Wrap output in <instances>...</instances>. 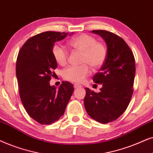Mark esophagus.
<instances>
[{
    "label": "esophagus",
    "mask_w": 153,
    "mask_h": 153,
    "mask_svg": "<svg viewBox=\"0 0 153 153\" xmlns=\"http://www.w3.org/2000/svg\"><path fill=\"white\" fill-rule=\"evenodd\" d=\"M73 87H74V88H78V87H81L82 86H81L80 85H79V84H74V85H73Z\"/></svg>",
    "instance_id": "34e87169"
}]
</instances>
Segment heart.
Masks as SVG:
<instances>
[{"mask_svg": "<svg viewBox=\"0 0 153 153\" xmlns=\"http://www.w3.org/2000/svg\"><path fill=\"white\" fill-rule=\"evenodd\" d=\"M68 45L74 50L82 52L80 66H71L63 71V77L66 80L73 82H82L90 74V68L98 69L104 64L107 58L106 46L102 42L97 41V38L89 34H80L68 42ZM54 59L60 66L67 64L68 53L64 47L56 43L52 48Z\"/></svg>", "mask_w": 153, "mask_h": 153, "instance_id": "1", "label": "heart"}]
</instances>
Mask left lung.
Listing matches in <instances>:
<instances>
[{"mask_svg":"<svg viewBox=\"0 0 153 153\" xmlns=\"http://www.w3.org/2000/svg\"><path fill=\"white\" fill-rule=\"evenodd\" d=\"M104 39L107 58L100 71L93 77L95 83L102 85L99 93L85 88L84 99L88 115L100 123L116 120L126 111L133 94L136 73L133 52L124 39L105 30H93Z\"/></svg>","mask_w":153,"mask_h":153,"instance_id":"left-lung-1","label":"left lung"}]
</instances>
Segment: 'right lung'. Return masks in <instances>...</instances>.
<instances>
[{
	"label": "right lung",
	"instance_id": "obj_1",
	"mask_svg": "<svg viewBox=\"0 0 153 153\" xmlns=\"http://www.w3.org/2000/svg\"><path fill=\"white\" fill-rule=\"evenodd\" d=\"M68 33L46 31L32 36L20 49L17 59L16 75L20 99L28 115L41 125H50L64 115L74 88L62 82L59 89L50 86L57 64L52 48Z\"/></svg>",
	"mask_w": 153,
	"mask_h": 153
}]
</instances>
